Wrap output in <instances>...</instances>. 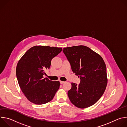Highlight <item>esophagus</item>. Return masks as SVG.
<instances>
[{"label": "esophagus", "mask_w": 127, "mask_h": 127, "mask_svg": "<svg viewBox=\"0 0 127 127\" xmlns=\"http://www.w3.org/2000/svg\"><path fill=\"white\" fill-rule=\"evenodd\" d=\"M60 84H63V83H65V81H60Z\"/></svg>", "instance_id": "1"}]
</instances>
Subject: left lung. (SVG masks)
I'll list each match as a JSON object with an SVG mask.
<instances>
[{"label":"left lung","mask_w":127,"mask_h":127,"mask_svg":"<svg viewBox=\"0 0 127 127\" xmlns=\"http://www.w3.org/2000/svg\"><path fill=\"white\" fill-rule=\"evenodd\" d=\"M63 52L72 71L80 79L79 85L71 83L68 92L70 101L81 108L93 105L101 97L107 85L106 68L103 59L84 46L64 48Z\"/></svg>","instance_id":"8db88e82"}]
</instances>
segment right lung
<instances>
[{
    "label": "right lung",
    "instance_id": "1",
    "mask_svg": "<svg viewBox=\"0 0 127 127\" xmlns=\"http://www.w3.org/2000/svg\"><path fill=\"white\" fill-rule=\"evenodd\" d=\"M62 48L35 46L28 50L18 62L16 75L20 88L27 99L36 104L51 101L60 87L59 81L44 78L51 60Z\"/></svg>",
    "mask_w": 127,
    "mask_h": 127
}]
</instances>
